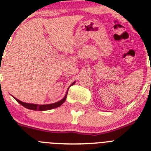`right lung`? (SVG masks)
Listing matches in <instances>:
<instances>
[{
	"instance_id": "1",
	"label": "right lung",
	"mask_w": 151,
	"mask_h": 151,
	"mask_svg": "<svg viewBox=\"0 0 151 151\" xmlns=\"http://www.w3.org/2000/svg\"><path fill=\"white\" fill-rule=\"evenodd\" d=\"M74 84V83H73L71 85V86H73ZM67 93H68V91H67L66 94H65V96H64L63 99H62L61 100H60L59 102H55V103L49 104V105H37V104L26 103V102H21V101L19 100V99H16V98H14V99H15L16 101H17V102H19L20 105H22L23 106H24L25 108H28V109L34 110V111H47V110H50V109H52V108H58V107L60 106V105H62L64 102H65V99H66Z\"/></svg>"
}]
</instances>
